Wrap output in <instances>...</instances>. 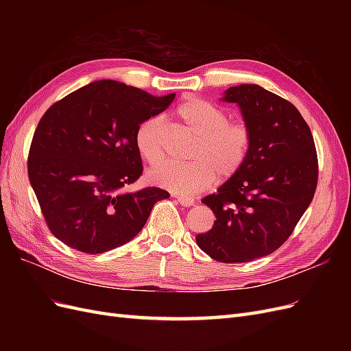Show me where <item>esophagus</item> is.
Listing matches in <instances>:
<instances>
[{
	"instance_id": "esophagus-1",
	"label": "esophagus",
	"mask_w": 351,
	"mask_h": 351,
	"mask_svg": "<svg viewBox=\"0 0 351 351\" xmlns=\"http://www.w3.org/2000/svg\"><path fill=\"white\" fill-rule=\"evenodd\" d=\"M173 197H176L178 200V204L182 206H192L195 205V200L192 197H186V196H180V195H173Z\"/></svg>"
}]
</instances>
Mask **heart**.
<instances>
[{
    "label": "heart",
    "instance_id": "heart-1",
    "mask_svg": "<svg viewBox=\"0 0 351 351\" xmlns=\"http://www.w3.org/2000/svg\"><path fill=\"white\" fill-rule=\"evenodd\" d=\"M177 119L195 133L197 142L190 151L192 162H162L149 169L147 180L178 195H193L210 187L217 178H231L249 155L252 136L241 123H231L228 112L205 99L192 98L176 110ZM134 145L147 164L165 158V133L161 121L149 119L137 127Z\"/></svg>",
    "mask_w": 351,
    "mask_h": 351
}]
</instances>
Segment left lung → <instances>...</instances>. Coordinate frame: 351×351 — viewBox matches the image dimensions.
Returning <instances> with one entry per match:
<instances>
[{
	"label": "left lung",
	"mask_w": 351,
	"mask_h": 351,
	"mask_svg": "<svg viewBox=\"0 0 351 351\" xmlns=\"http://www.w3.org/2000/svg\"><path fill=\"white\" fill-rule=\"evenodd\" d=\"M250 132L246 162L206 196L217 221L196 243L212 259L250 262L277 250L309 208L317 184L313 136L291 102L258 84L226 90Z\"/></svg>",
	"instance_id": "obj_1"
}]
</instances>
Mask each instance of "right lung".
<instances>
[{
    "instance_id": "add662e5",
    "label": "right lung",
    "mask_w": 351,
    "mask_h": 351,
    "mask_svg": "<svg viewBox=\"0 0 351 351\" xmlns=\"http://www.w3.org/2000/svg\"><path fill=\"white\" fill-rule=\"evenodd\" d=\"M176 95L156 98L115 80L86 84L52 104L34 133L27 174L48 228L83 253L120 247L139 234L159 187L121 193L143 173L134 134Z\"/></svg>"
}]
</instances>
